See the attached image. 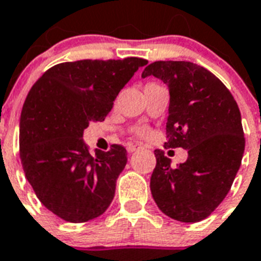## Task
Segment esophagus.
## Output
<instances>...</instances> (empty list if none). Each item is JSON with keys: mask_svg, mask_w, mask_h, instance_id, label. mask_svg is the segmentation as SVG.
Segmentation results:
<instances>
[{"mask_svg": "<svg viewBox=\"0 0 261 261\" xmlns=\"http://www.w3.org/2000/svg\"><path fill=\"white\" fill-rule=\"evenodd\" d=\"M139 148H140V144H128L126 149H128V152H130V153H132V152L137 151Z\"/></svg>", "mask_w": 261, "mask_h": 261, "instance_id": "obj_1", "label": "esophagus"}]
</instances>
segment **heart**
<instances>
[{"label": "heart", "mask_w": 261, "mask_h": 261, "mask_svg": "<svg viewBox=\"0 0 261 261\" xmlns=\"http://www.w3.org/2000/svg\"><path fill=\"white\" fill-rule=\"evenodd\" d=\"M133 132L136 133V135H139V136H145V135H148V132H149V129H148L147 126L140 125V126H135V128H133Z\"/></svg>", "instance_id": "b5f03b06"}]
</instances>
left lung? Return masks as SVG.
I'll list each match as a JSON object with an SVG mask.
<instances>
[{
    "label": "left lung",
    "instance_id": "8db88e82",
    "mask_svg": "<svg viewBox=\"0 0 261 261\" xmlns=\"http://www.w3.org/2000/svg\"><path fill=\"white\" fill-rule=\"evenodd\" d=\"M170 89L164 148H185L187 160L172 168L163 149H155L151 193L166 216L180 222L209 217L232 187L243 159L241 114L224 83L191 62L159 60L144 68Z\"/></svg>",
    "mask_w": 261,
    "mask_h": 261
}]
</instances>
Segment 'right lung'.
<instances>
[{"mask_svg": "<svg viewBox=\"0 0 261 261\" xmlns=\"http://www.w3.org/2000/svg\"><path fill=\"white\" fill-rule=\"evenodd\" d=\"M148 63L141 58L76 60L48 68L29 90L20 118V159L39 201L67 222H86L109 207L128 162L113 144L91 156L83 143L121 89Z\"/></svg>", "mask_w": 261, "mask_h": 261, "instance_id": "add662e5", "label": "right lung"}]
</instances>
